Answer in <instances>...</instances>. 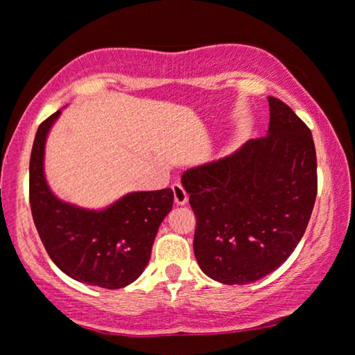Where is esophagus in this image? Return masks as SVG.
<instances>
[{
	"instance_id": "1",
	"label": "esophagus",
	"mask_w": 355,
	"mask_h": 355,
	"mask_svg": "<svg viewBox=\"0 0 355 355\" xmlns=\"http://www.w3.org/2000/svg\"><path fill=\"white\" fill-rule=\"evenodd\" d=\"M173 193H174V202H176L178 205H186L189 200V196H187V192L184 191V187L181 186V184L179 182L173 184Z\"/></svg>"
}]
</instances>
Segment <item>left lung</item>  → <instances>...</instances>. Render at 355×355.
<instances>
[{
	"label": "left lung",
	"mask_w": 355,
	"mask_h": 355,
	"mask_svg": "<svg viewBox=\"0 0 355 355\" xmlns=\"http://www.w3.org/2000/svg\"><path fill=\"white\" fill-rule=\"evenodd\" d=\"M268 103V135L181 179L197 218L193 254L203 273L225 284L254 283L283 265L317 197L312 132L284 101Z\"/></svg>",
	"instance_id": "left-lung-1"
}]
</instances>
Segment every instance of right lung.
<instances>
[{"mask_svg": "<svg viewBox=\"0 0 355 355\" xmlns=\"http://www.w3.org/2000/svg\"><path fill=\"white\" fill-rule=\"evenodd\" d=\"M56 111L38 125L28 166V200L50 259L72 279L105 289L124 288L142 275L158 227L173 208V191L132 192L101 211L53 196L43 174L46 134Z\"/></svg>", "mask_w": 355, "mask_h": 355, "instance_id": "obj_1", "label": "right lung"}]
</instances>
